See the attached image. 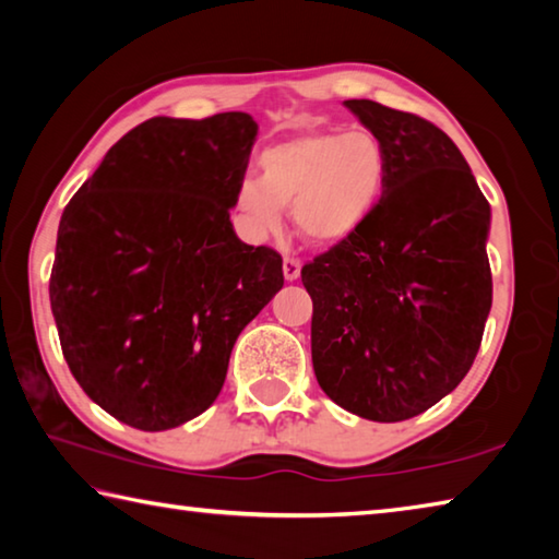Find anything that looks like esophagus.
I'll use <instances>...</instances> for the list:
<instances>
[{"mask_svg":"<svg viewBox=\"0 0 559 559\" xmlns=\"http://www.w3.org/2000/svg\"><path fill=\"white\" fill-rule=\"evenodd\" d=\"M283 276H286V281H298L300 278V261L293 257L283 259Z\"/></svg>","mask_w":559,"mask_h":559,"instance_id":"obj_1","label":"esophagus"}]
</instances>
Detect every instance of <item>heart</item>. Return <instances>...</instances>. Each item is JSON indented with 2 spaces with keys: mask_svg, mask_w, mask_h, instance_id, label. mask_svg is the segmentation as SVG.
<instances>
[{
  "mask_svg": "<svg viewBox=\"0 0 559 559\" xmlns=\"http://www.w3.org/2000/svg\"><path fill=\"white\" fill-rule=\"evenodd\" d=\"M384 185L386 153L374 132H306L263 150L259 179L236 189V210L261 239L278 234L283 210H293L308 241L337 243L370 219Z\"/></svg>",
  "mask_w": 559,
  "mask_h": 559,
  "instance_id": "heart-1",
  "label": "heart"
}]
</instances>
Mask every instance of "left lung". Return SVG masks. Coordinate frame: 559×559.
<instances>
[{"label":"left lung","mask_w":559,"mask_h":559,"mask_svg":"<svg viewBox=\"0 0 559 559\" xmlns=\"http://www.w3.org/2000/svg\"><path fill=\"white\" fill-rule=\"evenodd\" d=\"M345 108L380 138L386 185L359 229L306 263L323 392L370 421H404L471 370L493 302L490 204L447 132L374 100Z\"/></svg>","instance_id":"left-lung-1"}]
</instances>
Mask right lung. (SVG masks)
I'll list each match as a JSON object with an SVG mask.
<instances>
[{
    "mask_svg": "<svg viewBox=\"0 0 559 559\" xmlns=\"http://www.w3.org/2000/svg\"><path fill=\"white\" fill-rule=\"evenodd\" d=\"M257 135L249 112L150 118L66 204L49 281L61 349L128 427L210 409L236 337L283 288L278 253L229 222Z\"/></svg>",
    "mask_w": 559,
    "mask_h": 559,
    "instance_id": "add662e5",
    "label": "right lung"
}]
</instances>
